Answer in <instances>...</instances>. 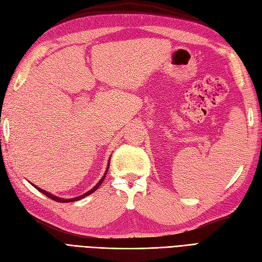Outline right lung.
<instances>
[{"instance_id":"1","label":"right lung","mask_w":262,"mask_h":262,"mask_svg":"<svg viewBox=\"0 0 262 262\" xmlns=\"http://www.w3.org/2000/svg\"><path fill=\"white\" fill-rule=\"evenodd\" d=\"M109 164H110V160L108 161V166H107V168H106V171H105V175L102 176V178L97 182V185L95 186L93 189H91L90 191H87V192H85L84 194H82V195H78V196H76V198H72V199H63V198H58V196H55V195H53V194H51V193H49V192H47V191H45L43 189H41V188H39V187H37V186H35V185H33L38 191H40L41 193H43L45 195H47L48 198H50L51 200H53V201H57V202H62V203H68V202H73V201H77V200H81V199H83V198H85V196H87V195H90L91 193H93L94 191H96V190L100 187V185L102 184V181H104V179L106 178V173H107V171H108V168H109Z\"/></svg>"}]
</instances>
